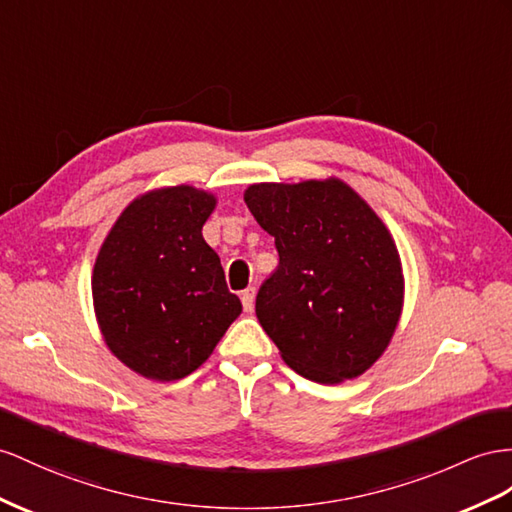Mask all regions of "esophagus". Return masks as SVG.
I'll return each instance as SVG.
<instances>
[{
    "instance_id": "34e87169",
    "label": "esophagus",
    "mask_w": 512,
    "mask_h": 512,
    "mask_svg": "<svg viewBox=\"0 0 512 512\" xmlns=\"http://www.w3.org/2000/svg\"><path fill=\"white\" fill-rule=\"evenodd\" d=\"M242 307L244 311L251 313L255 309V287H246V290L242 292Z\"/></svg>"
}]
</instances>
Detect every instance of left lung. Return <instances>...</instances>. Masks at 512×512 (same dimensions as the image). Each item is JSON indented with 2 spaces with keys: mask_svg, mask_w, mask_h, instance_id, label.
I'll use <instances>...</instances> for the list:
<instances>
[{
  "mask_svg": "<svg viewBox=\"0 0 512 512\" xmlns=\"http://www.w3.org/2000/svg\"><path fill=\"white\" fill-rule=\"evenodd\" d=\"M244 201L279 251L255 311L283 361L324 385L363 374L402 309L400 257L381 218L337 179L257 183Z\"/></svg>",
  "mask_w": 512,
  "mask_h": 512,
  "instance_id": "1",
  "label": "left lung"
}]
</instances>
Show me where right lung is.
I'll use <instances>...</instances> for the list:
<instances>
[{
    "label": "right lung",
    "mask_w": 512,
    "mask_h": 512,
    "mask_svg": "<svg viewBox=\"0 0 512 512\" xmlns=\"http://www.w3.org/2000/svg\"><path fill=\"white\" fill-rule=\"evenodd\" d=\"M214 205L212 194L190 186L149 192L125 209L99 251L101 333L127 368L153 381L192 374L242 311L201 233Z\"/></svg>",
    "instance_id": "1"
}]
</instances>
